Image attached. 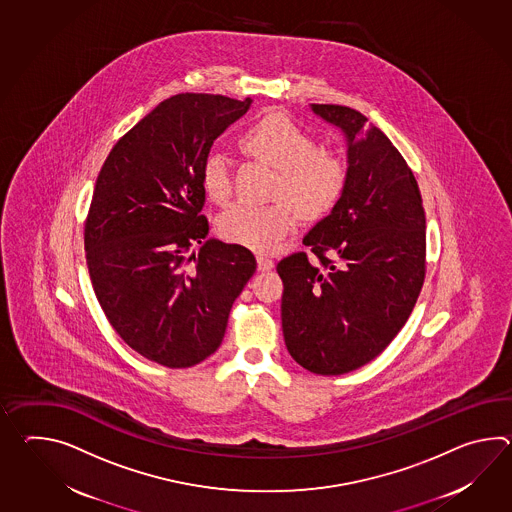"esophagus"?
Here are the masks:
<instances>
[{"label": "esophagus", "mask_w": 512, "mask_h": 512, "mask_svg": "<svg viewBox=\"0 0 512 512\" xmlns=\"http://www.w3.org/2000/svg\"><path fill=\"white\" fill-rule=\"evenodd\" d=\"M257 268H259V272H268V270H272V259H268V257H264V255H259V257H257Z\"/></svg>", "instance_id": "1"}]
</instances>
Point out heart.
<instances>
[{
	"label": "heart",
	"mask_w": 512,
	"mask_h": 512,
	"mask_svg": "<svg viewBox=\"0 0 512 512\" xmlns=\"http://www.w3.org/2000/svg\"><path fill=\"white\" fill-rule=\"evenodd\" d=\"M240 145L279 171L275 194L290 196L305 215L327 213L345 191V159L319 148L316 137L284 114L264 115L255 121L242 132ZM200 180L213 202L224 204L228 200L231 171L222 150L215 148L205 156ZM293 203L283 198L266 205H231L218 218V233L244 248L270 251L296 224L297 207Z\"/></svg>",
	"instance_id": "1"
}]
</instances>
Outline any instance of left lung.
Masks as SVG:
<instances>
[{
	"instance_id": "8db88e82",
	"label": "left lung",
	"mask_w": 512,
	"mask_h": 512,
	"mask_svg": "<svg viewBox=\"0 0 512 512\" xmlns=\"http://www.w3.org/2000/svg\"><path fill=\"white\" fill-rule=\"evenodd\" d=\"M310 110L345 137L347 185L303 239L319 264L305 251L277 264L284 343L310 373L343 375L408 321L426 272V216L413 172L382 130L347 106Z\"/></svg>"
}]
</instances>
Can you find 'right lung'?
Wrapping results in <instances>:
<instances>
[{
	"label": "right lung",
	"instance_id": "right-lung-1",
	"mask_svg": "<svg viewBox=\"0 0 512 512\" xmlns=\"http://www.w3.org/2000/svg\"><path fill=\"white\" fill-rule=\"evenodd\" d=\"M251 103L174 95L115 143L99 172L84 228L91 284L115 332L150 362L182 369L215 353L257 268L244 246L207 239L200 215L204 158Z\"/></svg>",
	"mask_w": 512,
	"mask_h": 512
}]
</instances>
